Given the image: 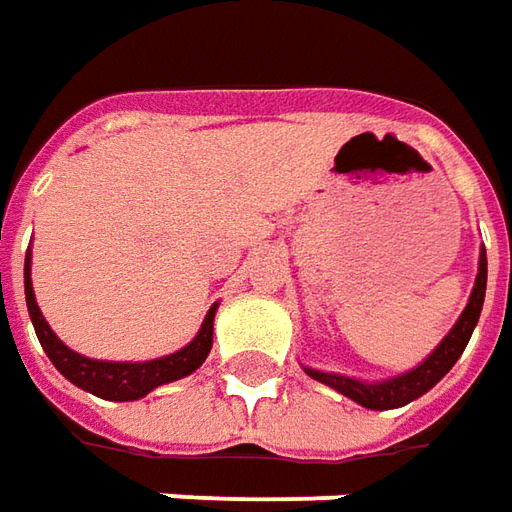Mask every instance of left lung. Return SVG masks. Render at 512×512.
<instances>
[{
	"label": "left lung",
	"instance_id": "8db88e82",
	"mask_svg": "<svg viewBox=\"0 0 512 512\" xmlns=\"http://www.w3.org/2000/svg\"><path fill=\"white\" fill-rule=\"evenodd\" d=\"M485 282H488V257L482 252L480 274H477V282H474V291H471V299H468L463 316L457 318L452 332L438 343V349L421 366L407 371L402 377L368 385V382L349 380V377H341V374H324V371H316V368H305V371L313 380L330 385V388H335L343 396H349L352 402L368 407V410H391V407L407 405V402L418 399L421 393L430 391L441 377H446L449 368L457 363V357L463 355L468 338H471V332H474L477 321H480L482 302H485Z\"/></svg>",
	"mask_w": 512,
	"mask_h": 512
}]
</instances>
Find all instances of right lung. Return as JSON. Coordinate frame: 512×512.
Here are the masks:
<instances>
[{"label":"right lung","instance_id":"1","mask_svg":"<svg viewBox=\"0 0 512 512\" xmlns=\"http://www.w3.org/2000/svg\"><path fill=\"white\" fill-rule=\"evenodd\" d=\"M24 293H27V310H30L35 335H38V341L44 346L46 357L52 360V366L66 380L74 382L77 388L91 391L94 396H102V399H110V402H132V399L146 396L157 385H166V382L188 377L191 371H196V368L205 363V357L210 355V346H213V316H216V305L210 307V313L202 321V330H199L194 341L188 343L185 349H180V352H174V355L160 357V360H146V363H105V360H91V357H82L77 352H71L69 346L60 341L55 332L49 330L46 318L41 316L30 282V252H27V260H24Z\"/></svg>","mask_w":512,"mask_h":512}]
</instances>
